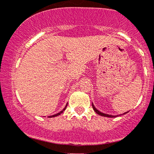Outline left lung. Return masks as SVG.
<instances>
[{"label":"left lung","instance_id":"1","mask_svg":"<svg viewBox=\"0 0 154 154\" xmlns=\"http://www.w3.org/2000/svg\"><path fill=\"white\" fill-rule=\"evenodd\" d=\"M92 106H93V110H94V111H95V112L97 113V114H99V115L102 116H106V117H116V116H118L117 115H116V116H113V115H110V114H104V113L100 112V111H98V109H96V108H95V107L94 106V105H93V103H92ZM126 113H128V112H125V114H126Z\"/></svg>","mask_w":154,"mask_h":154}]
</instances>
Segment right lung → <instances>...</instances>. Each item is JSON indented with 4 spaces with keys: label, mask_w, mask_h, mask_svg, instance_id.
<instances>
[{
    "label": "right lung",
    "mask_w": 154,
    "mask_h": 154,
    "mask_svg": "<svg viewBox=\"0 0 154 154\" xmlns=\"http://www.w3.org/2000/svg\"><path fill=\"white\" fill-rule=\"evenodd\" d=\"M66 106H67V104H66V106H65V107H64V109H63L62 111H60V112H59V113H58V114H54V115H52V116H48V117H49V118H51V117H55V116H59V115H60V114H61V113H63V111H64V110H65V109H66Z\"/></svg>",
    "instance_id": "right-lung-1"
}]
</instances>
